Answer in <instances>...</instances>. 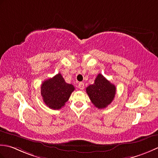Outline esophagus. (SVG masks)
Segmentation results:
<instances>
[{
	"instance_id": "1",
	"label": "esophagus",
	"mask_w": 158,
	"mask_h": 158,
	"mask_svg": "<svg viewBox=\"0 0 158 158\" xmlns=\"http://www.w3.org/2000/svg\"><path fill=\"white\" fill-rule=\"evenodd\" d=\"M78 86L80 90H82V89H84V88H85V84H84V82H80L78 84Z\"/></svg>"
}]
</instances>
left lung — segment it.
Here are the masks:
<instances>
[{"label": "left lung", "mask_w": 158, "mask_h": 158, "mask_svg": "<svg viewBox=\"0 0 158 158\" xmlns=\"http://www.w3.org/2000/svg\"><path fill=\"white\" fill-rule=\"evenodd\" d=\"M86 91L95 107L102 109L107 107L114 99L116 86L101 73H99L94 84L87 86Z\"/></svg>", "instance_id": "8db88e82"}]
</instances>
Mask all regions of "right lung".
I'll use <instances>...</instances> for the list:
<instances>
[{
	"instance_id": "right-lung-1",
	"label": "right lung",
	"mask_w": 158,
	"mask_h": 158,
	"mask_svg": "<svg viewBox=\"0 0 158 158\" xmlns=\"http://www.w3.org/2000/svg\"><path fill=\"white\" fill-rule=\"evenodd\" d=\"M74 86L65 82L60 73L44 81L41 86V95L45 104L53 110H59L68 101Z\"/></svg>"
}]
</instances>
